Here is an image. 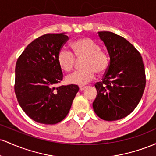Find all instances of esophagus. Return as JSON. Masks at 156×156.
Instances as JSON below:
<instances>
[{
    "instance_id": "esophagus-1",
    "label": "esophagus",
    "mask_w": 156,
    "mask_h": 156,
    "mask_svg": "<svg viewBox=\"0 0 156 156\" xmlns=\"http://www.w3.org/2000/svg\"><path fill=\"white\" fill-rule=\"evenodd\" d=\"M86 88H87V87H86V86H83V85L79 86V89H80V91H83V90H84V89H85Z\"/></svg>"
}]
</instances>
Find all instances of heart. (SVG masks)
I'll return each instance as SVG.
<instances>
[{"label":"heart","mask_w":156,"mask_h":156,"mask_svg":"<svg viewBox=\"0 0 156 156\" xmlns=\"http://www.w3.org/2000/svg\"><path fill=\"white\" fill-rule=\"evenodd\" d=\"M72 52L62 49L58 52L57 61L61 69L64 72H69L74 67L76 58L83 59V69L76 71L67 77L69 83L84 85L92 80L98 74L104 73L108 68V54L102 50L99 44L89 37L77 39L71 43Z\"/></svg>","instance_id":"1"}]
</instances>
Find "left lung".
<instances>
[{"mask_svg": "<svg viewBox=\"0 0 156 156\" xmlns=\"http://www.w3.org/2000/svg\"><path fill=\"white\" fill-rule=\"evenodd\" d=\"M110 56L102 81L94 84L98 94L93 102L97 115L115 121L131 113L139 104L146 84L140 53L127 39L110 31L98 32Z\"/></svg>", "mask_w": 156, "mask_h": 156, "instance_id": "8db88e82", "label": "left lung"}]
</instances>
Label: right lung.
Masks as SVG:
<instances>
[{"mask_svg": "<svg viewBox=\"0 0 156 156\" xmlns=\"http://www.w3.org/2000/svg\"><path fill=\"white\" fill-rule=\"evenodd\" d=\"M68 39L63 33L46 34L31 42L17 58L16 97L24 112L39 123L63 120L79 90L74 84L55 87L63 79L57 56Z\"/></svg>", "mask_w": 156, "mask_h": 156, "instance_id": "right-lung-1", "label": "right lung"}]
</instances>
